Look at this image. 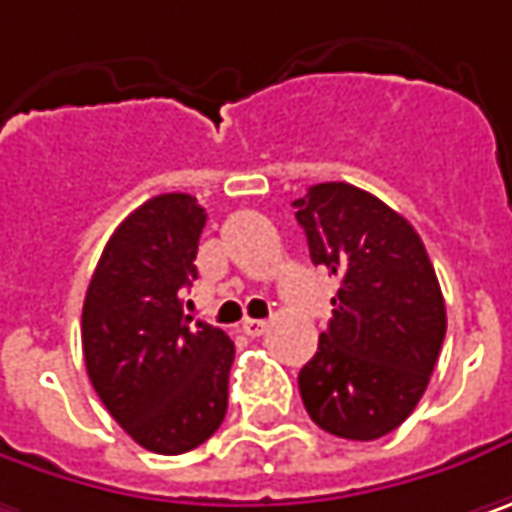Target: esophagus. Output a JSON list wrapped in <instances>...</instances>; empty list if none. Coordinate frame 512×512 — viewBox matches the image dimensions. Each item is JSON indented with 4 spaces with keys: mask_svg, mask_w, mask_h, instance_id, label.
Masks as SVG:
<instances>
[{
    "mask_svg": "<svg viewBox=\"0 0 512 512\" xmlns=\"http://www.w3.org/2000/svg\"><path fill=\"white\" fill-rule=\"evenodd\" d=\"M266 327H269V321H263V318H246V321L240 324V330H243L246 336H252V339L263 336V333H266Z\"/></svg>",
    "mask_w": 512,
    "mask_h": 512,
    "instance_id": "1",
    "label": "esophagus"
}]
</instances>
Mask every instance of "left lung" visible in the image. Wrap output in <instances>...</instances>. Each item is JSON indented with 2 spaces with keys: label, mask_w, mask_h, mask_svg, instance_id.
<instances>
[{
  "label": "left lung",
  "mask_w": 512,
  "mask_h": 512,
  "mask_svg": "<svg viewBox=\"0 0 512 512\" xmlns=\"http://www.w3.org/2000/svg\"><path fill=\"white\" fill-rule=\"evenodd\" d=\"M316 266L339 275L333 318L301 368L307 414L324 432L376 440L420 403L446 336L435 266L406 217L347 182L292 202Z\"/></svg>",
  "instance_id": "8db88e82"
}]
</instances>
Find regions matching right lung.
Returning a JSON list of instances; mask_svg holds the SVG:
<instances>
[{
	"label": "right lung",
	"mask_w": 512,
	"mask_h": 512,
	"mask_svg": "<svg viewBox=\"0 0 512 512\" xmlns=\"http://www.w3.org/2000/svg\"><path fill=\"white\" fill-rule=\"evenodd\" d=\"M202 228L205 208L191 194L147 199L109 237L83 301L92 388L115 423L156 455L196 449L228 408L234 342L185 316Z\"/></svg>",
	"instance_id": "1"
}]
</instances>
